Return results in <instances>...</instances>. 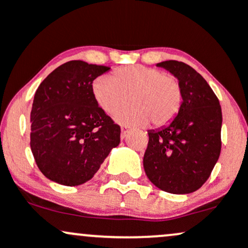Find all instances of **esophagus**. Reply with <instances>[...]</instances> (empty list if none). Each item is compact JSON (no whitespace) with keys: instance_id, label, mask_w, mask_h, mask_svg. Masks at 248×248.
<instances>
[{"instance_id":"34e87169","label":"esophagus","mask_w":248,"mask_h":248,"mask_svg":"<svg viewBox=\"0 0 248 248\" xmlns=\"http://www.w3.org/2000/svg\"><path fill=\"white\" fill-rule=\"evenodd\" d=\"M129 133H130V128H129V127L124 126V127L121 128V136H122V138H126V136H127Z\"/></svg>"}]
</instances>
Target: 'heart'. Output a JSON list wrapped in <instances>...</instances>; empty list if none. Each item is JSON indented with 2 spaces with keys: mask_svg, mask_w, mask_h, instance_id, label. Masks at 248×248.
I'll list each match as a JSON object with an SVG mask.
<instances>
[{
  "mask_svg": "<svg viewBox=\"0 0 248 248\" xmlns=\"http://www.w3.org/2000/svg\"><path fill=\"white\" fill-rule=\"evenodd\" d=\"M96 104L108 114H114L128 102L133 106L121 110L115 120L124 126H154L170 124L182 105V88L173 76L144 65H128L113 77H98L92 84Z\"/></svg>",
  "mask_w": 248,
  "mask_h": 248,
  "instance_id": "b5f03b06",
  "label": "heart"
}]
</instances>
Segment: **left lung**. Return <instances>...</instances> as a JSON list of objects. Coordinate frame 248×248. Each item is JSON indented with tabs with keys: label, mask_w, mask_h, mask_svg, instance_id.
Masks as SVG:
<instances>
[{
	"label": "left lung",
	"mask_w": 248,
	"mask_h": 248,
	"mask_svg": "<svg viewBox=\"0 0 248 248\" xmlns=\"http://www.w3.org/2000/svg\"><path fill=\"white\" fill-rule=\"evenodd\" d=\"M156 66L179 81L182 105L170 124L148 130L144 171L163 191L191 193L207 181L220 155L221 108L210 85L191 66L177 61Z\"/></svg>",
	"instance_id": "obj_1"
}]
</instances>
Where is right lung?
Returning a JSON list of instances; mask_svg holds the SVG:
<instances>
[{
	"mask_svg": "<svg viewBox=\"0 0 248 248\" xmlns=\"http://www.w3.org/2000/svg\"><path fill=\"white\" fill-rule=\"evenodd\" d=\"M104 65L71 61L41 82L30 113V148L43 175L55 183H86L120 143V127L96 104L95 78Z\"/></svg>",
	"mask_w": 248,
	"mask_h": 248,
	"instance_id": "add662e5",
	"label": "right lung"
}]
</instances>
